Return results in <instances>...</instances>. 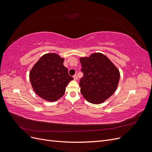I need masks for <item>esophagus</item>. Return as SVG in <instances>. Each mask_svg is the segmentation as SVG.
Here are the masks:
<instances>
[{
  "mask_svg": "<svg viewBox=\"0 0 152 152\" xmlns=\"http://www.w3.org/2000/svg\"><path fill=\"white\" fill-rule=\"evenodd\" d=\"M73 79H74V80H77L78 79V78H77V75H74L73 76Z\"/></svg>",
  "mask_w": 152,
  "mask_h": 152,
  "instance_id": "34e87169",
  "label": "esophagus"
}]
</instances>
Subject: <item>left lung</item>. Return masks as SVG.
<instances>
[{
    "instance_id": "left-lung-1",
    "label": "left lung",
    "mask_w": 152,
    "mask_h": 152,
    "mask_svg": "<svg viewBox=\"0 0 152 152\" xmlns=\"http://www.w3.org/2000/svg\"><path fill=\"white\" fill-rule=\"evenodd\" d=\"M81 70L84 76L80 80V93L87 102L103 103L115 92L120 72L104 54H91L89 57H80Z\"/></svg>"
}]
</instances>
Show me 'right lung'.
<instances>
[{"label":"right lung","instance_id":"right-lung-1","mask_svg":"<svg viewBox=\"0 0 152 152\" xmlns=\"http://www.w3.org/2000/svg\"><path fill=\"white\" fill-rule=\"evenodd\" d=\"M65 58L56 53H47L37 61L31 69L30 80L35 93L49 102L61 98L73 77L68 75L63 65Z\"/></svg>","mask_w":152,"mask_h":152}]
</instances>
